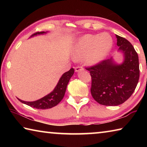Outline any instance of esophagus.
Listing matches in <instances>:
<instances>
[{
    "mask_svg": "<svg viewBox=\"0 0 147 147\" xmlns=\"http://www.w3.org/2000/svg\"><path fill=\"white\" fill-rule=\"evenodd\" d=\"M83 67L82 66H78V67H76L75 68V71L76 72H79L81 70H83Z\"/></svg>",
    "mask_w": 147,
    "mask_h": 147,
    "instance_id": "esophagus-1",
    "label": "esophagus"
}]
</instances>
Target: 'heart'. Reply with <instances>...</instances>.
Segmentation results:
<instances>
[{"instance_id": "obj_1", "label": "heart", "mask_w": 147, "mask_h": 147, "mask_svg": "<svg viewBox=\"0 0 147 147\" xmlns=\"http://www.w3.org/2000/svg\"><path fill=\"white\" fill-rule=\"evenodd\" d=\"M112 45V38L108 34L86 35L80 39L77 43L74 58L76 59L85 58L87 64L93 65L106 58Z\"/></svg>"}]
</instances>
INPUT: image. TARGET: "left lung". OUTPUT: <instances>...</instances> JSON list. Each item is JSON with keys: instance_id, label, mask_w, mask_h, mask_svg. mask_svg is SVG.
I'll return each mask as SVG.
<instances>
[{"instance_id": "8db88e82", "label": "left lung", "mask_w": 147, "mask_h": 147, "mask_svg": "<svg viewBox=\"0 0 147 147\" xmlns=\"http://www.w3.org/2000/svg\"><path fill=\"white\" fill-rule=\"evenodd\" d=\"M116 38L123 62L119 64L111 58L86 69L92 79V96L104 106H118L127 100L135 91L139 78L138 53L127 39L117 35Z\"/></svg>"}]
</instances>
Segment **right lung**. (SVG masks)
Instances as JSON below:
<instances>
[{
    "label": "right lung",
    "instance_id": "right-lung-1",
    "mask_svg": "<svg viewBox=\"0 0 147 147\" xmlns=\"http://www.w3.org/2000/svg\"><path fill=\"white\" fill-rule=\"evenodd\" d=\"M47 32H37V33L32 35L31 37L37 36V35L45 34ZM74 73V69L71 68L69 71L63 73L61 76V78H59L58 84L53 89V91L49 94H47L46 96H45L44 97L39 99V100L32 102H27L22 100L18 98H17L22 103L25 104L26 105L36 109H45L56 106L63 99L65 93L67 86L69 80L73 76Z\"/></svg>",
    "mask_w": 147,
    "mask_h": 147
}]
</instances>
